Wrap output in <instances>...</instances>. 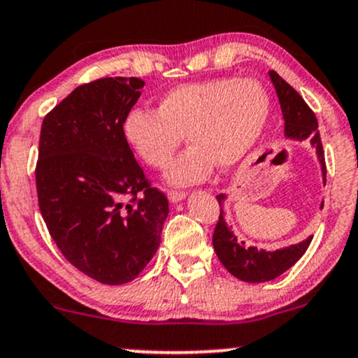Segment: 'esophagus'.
<instances>
[{
	"mask_svg": "<svg viewBox=\"0 0 358 358\" xmlns=\"http://www.w3.org/2000/svg\"><path fill=\"white\" fill-rule=\"evenodd\" d=\"M185 196H187V193L185 192H175V190L168 192V200H170L171 203H178V201L185 200Z\"/></svg>",
	"mask_w": 358,
	"mask_h": 358,
	"instance_id": "1",
	"label": "esophagus"
}]
</instances>
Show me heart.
<instances>
[{
	"mask_svg": "<svg viewBox=\"0 0 358 358\" xmlns=\"http://www.w3.org/2000/svg\"><path fill=\"white\" fill-rule=\"evenodd\" d=\"M268 92L253 78L222 76L183 83L158 98L157 111L133 106L122 120V136L145 165L166 170L187 133L192 148L171 168L168 182L193 185L215 165L234 168L264 136L270 120Z\"/></svg>",
	"mask_w": 358,
	"mask_h": 358,
	"instance_id": "1",
	"label": "heart"
}]
</instances>
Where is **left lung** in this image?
Wrapping results in <instances>:
<instances>
[{
	"label": "left lung",
	"instance_id": "1",
	"mask_svg": "<svg viewBox=\"0 0 358 358\" xmlns=\"http://www.w3.org/2000/svg\"><path fill=\"white\" fill-rule=\"evenodd\" d=\"M268 75L275 86V92H277L280 108H282L283 122H285V127H283L285 136L296 141H303L308 138L310 145H312V148L317 153V160L320 163L322 176H324L325 183V155L320 133H318V122L315 113L308 108L303 98L277 71H268ZM217 200L220 203V218H218V223L213 231L215 253H217L218 260L222 262V265L225 266L228 272L238 280H242V282H270V280L285 273L307 252L313 235H310L308 238L302 240V242L290 245V247L273 250V252H266V250L257 247H247L243 240L236 238L231 227L225 220L223 201L227 200V195L220 193ZM320 208H324V203L320 205Z\"/></svg>",
	"mask_w": 358,
	"mask_h": 358
}]
</instances>
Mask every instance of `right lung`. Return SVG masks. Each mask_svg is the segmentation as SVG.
Segmentation results:
<instances>
[{
    "label": "right lung",
    "mask_w": 358,
    "mask_h": 358,
    "mask_svg": "<svg viewBox=\"0 0 358 358\" xmlns=\"http://www.w3.org/2000/svg\"><path fill=\"white\" fill-rule=\"evenodd\" d=\"M143 86L133 76L81 85L41 124L43 220L64 258L106 285L140 275L160 247L168 217L166 196L150 187L120 130Z\"/></svg>",
    "instance_id": "obj_1"
}]
</instances>
